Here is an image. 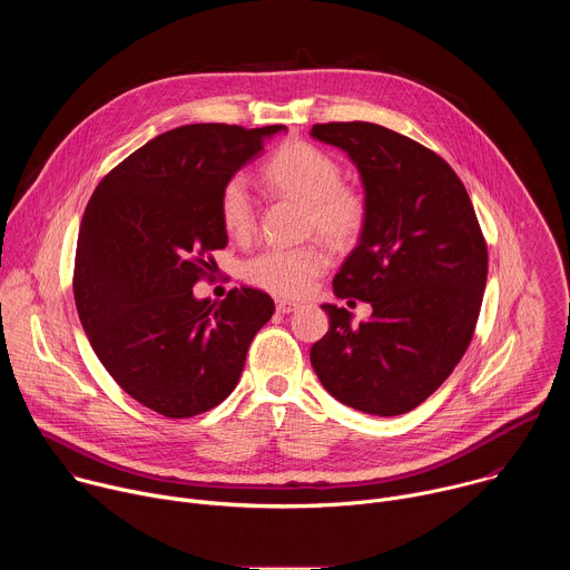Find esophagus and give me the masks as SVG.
<instances>
[{
    "label": "esophagus",
    "instance_id": "34e87169",
    "mask_svg": "<svg viewBox=\"0 0 570 570\" xmlns=\"http://www.w3.org/2000/svg\"><path fill=\"white\" fill-rule=\"evenodd\" d=\"M275 308H277V313L286 315V313H293V311H297V308H299V304H297V302H288V299H277Z\"/></svg>",
    "mask_w": 570,
    "mask_h": 570
}]
</instances>
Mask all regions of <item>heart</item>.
I'll use <instances>...</instances> for the list:
<instances>
[{
	"mask_svg": "<svg viewBox=\"0 0 570 570\" xmlns=\"http://www.w3.org/2000/svg\"><path fill=\"white\" fill-rule=\"evenodd\" d=\"M341 176V165L327 150L302 139L286 141L264 165V180L271 189L304 203V227L336 248H347L367 223V198ZM218 214L227 234L243 238L253 232L255 200L246 178L234 176L223 185ZM327 266L330 253L317 243H304L295 248L262 250L246 262L243 275L273 295L299 297Z\"/></svg>",
	"mask_w": 570,
	"mask_h": 570,
	"instance_id": "b5f03b06",
	"label": "heart"
}]
</instances>
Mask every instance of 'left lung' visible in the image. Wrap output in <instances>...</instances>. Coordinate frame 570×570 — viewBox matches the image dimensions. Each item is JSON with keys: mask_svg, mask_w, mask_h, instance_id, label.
<instances>
[{"mask_svg": "<svg viewBox=\"0 0 570 570\" xmlns=\"http://www.w3.org/2000/svg\"><path fill=\"white\" fill-rule=\"evenodd\" d=\"M311 137L343 148L361 174L367 223L334 293L372 304L361 324L322 304L332 322L311 365L350 409L403 415L449 379L473 338L487 243L462 180L431 148L367 121L315 124Z\"/></svg>", "mask_w": 570, "mask_h": 570, "instance_id": "obj_1", "label": "left lung"}]
</instances>
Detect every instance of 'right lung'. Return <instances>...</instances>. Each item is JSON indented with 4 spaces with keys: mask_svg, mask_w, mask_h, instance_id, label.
I'll return each instance as SVG.
<instances>
[{
    "mask_svg": "<svg viewBox=\"0 0 570 570\" xmlns=\"http://www.w3.org/2000/svg\"><path fill=\"white\" fill-rule=\"evenodd\" d=\"M286 126L189 124L130 153L95 189L80 223L73 299L90 345L124 392L185 420L236 387L255 334L275 313L257 288L196 299L227 246L223 185Z\"/></svg>",
    "mask_w": 570,
    "mask_h": 570,
    "instance_id": "1",
    "label": "right lung"
}]
</instances>
